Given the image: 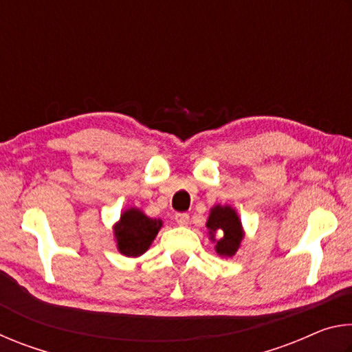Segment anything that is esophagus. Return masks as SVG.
Instances as JSON below:
<instances>
[{"label": "esophagus", "mask_w": 352, "mask_h": 352, "mask_svg": "<svg viewBox=\"0 0 352 352\" xmlns=\"http://www.w3.org/2000/svg\"><path fill=\"white\" fill-rule=\"evenodd\" d=\"M175 222L180 225V226H184V225H188V222H189V216L186 212H178V214H175Z\"/></svg>", "instance_id": "34e87169"}]
</instances>
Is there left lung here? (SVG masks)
Instances as JSON below:
<instances>
[{
    "label": "left lung",
    "instance_id": "left-lung-1",
    "mask_svg": "<svg viewBox=\"0 0 352 352\" xmlns=\"http://www.w3.org/2000/svg\"><path fill=\"white\" fill-rule=\"evenodd\" d=\"M210 233H217L220 239L217 241L216 250L222 256H233L242 241L241 220L234 210L230 206H214L206 223Z\"/></svg>",
    "mask_w": 352,
    "mask_h": 352
}]
</instances>
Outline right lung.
<instances>
[{
    "label": "right lung",
    "mask_w": 352,
    "mask_h": 352,
    "mask_svg": "<svg viewBox=\"0 0 352 352\" xmlns=\"http://www.w3.org/2000/svg\"><path fill=\"white\" fill-rule=\"evenodd\" d=\"M162 225V220L147 217L140 210H127L115 228L119 252L126 256L142 254L151 247Z\"/></svg>",
    "instance_id": "add662e5"
}]
</instances>
